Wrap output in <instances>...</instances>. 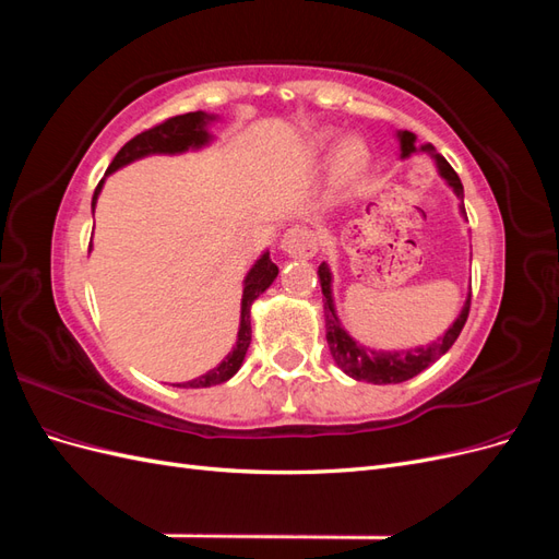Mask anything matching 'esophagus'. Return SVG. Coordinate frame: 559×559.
I'll use <instances>...</instances> for the list:
<instances>
[{
	"label": "esophagus",
	"instance_id": "1",
	"mask_svg": "<svg viewBox=\"0 0 559 559\" xmlns=\"http://www.w3.org/2000/svg\"><path fill=\"white\" fill-rule=\"evenodd\" d=\"M280 249L284 253H289V257L310 259V257H314V251H317V238L308 226H292L289 230L282 235Z\"/></svg>",
	"mask_w": 559,
	"mask_h": 559
}]
</instances>
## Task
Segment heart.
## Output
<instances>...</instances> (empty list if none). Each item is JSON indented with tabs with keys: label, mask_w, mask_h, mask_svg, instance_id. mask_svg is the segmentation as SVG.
<instances>
[{
	"label": "heart",
	"mask_w": 559,
	"mask_h": 559,
	"mask_svg": "<svg viewBox=\"0 0 559 559\" xmlns=\"http://www.w3.org/2000/svg\"><path fill=\"white\" fill-rule=\"evenodd\" d=\"M366 163V148L359 140H345L337 148V175L349 177Z\"/></svg>",
	"instance_id": "heart-1"
}]
</instances>
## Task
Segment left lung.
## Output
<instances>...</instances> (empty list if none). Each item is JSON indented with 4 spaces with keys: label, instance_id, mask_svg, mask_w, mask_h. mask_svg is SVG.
I'll return each instance as SVG.
<instances>
[{
    "label": "left lung",
    "instance_id": "1",
    "mask_svg": "<svg viewBox=\"0 0 559 559\" xmlns=\"http://www.w3.org/2000/svg\"><path fill=\"white\" fill-rule=\"evenodd\" d=\"M399 140H401V156L403 158H408L411 154H415L417 148H415V134L413 132H408V130L399 132ZM421 151H427V154L433 156V160L438 165V173H441V177L452 186V191L456 193V198L462 200V214L466 216L462 179L456 177V173L452 170V165L441 154H436L431 144H425V146H421ZM317 275H319V284H321V294H324L326 343H329V349H331V357L354 380H364V382H373V384H396V382H405V380L419 376L421 370L429 368L436 359H441L443 354L454 345V341L460 337V333L466 324V319H468L471 292H468V298H466L464 308H462V314L456 317L454 324L429 347H415V349H408V352L368 349L361 343L352 341L347 331L341 326V321H337V317H335L329 265L321 263L319 270H317Z\"/></svg>",
    "mask_w": 559,
    "mask_h": 559
}]
</instances>
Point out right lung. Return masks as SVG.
I'll use <instances>...</instances> for the list:
<instances>
[{"label":"right lung","instance_id":"right-lung-1","mask_svg":"<svg viewBox=\"0 0 559 559\" xmlns=\"http://www.w3.org/2000/svg\"><path fill=\"white\" fill-rule=\"evenodd\" d=\"M214 116H207L205 111H189V114H181V116H173L167 118V121L148 128L140 134H134L130 142L123 144V148L118 151L114 156L111 165H109V173H116L118 167H123L132 160L151 156V154H181L186 148H198L202 144L210 142V132H207V123L212 121ZM103 191V181L97 183V189L93 193V210H95V202L97 195ZM277 265L270 261V253L265 251L263 257L253 263V267L249 270V275L245 280V292H242V314H240V331H238V343H235L233 352L228 357L218 364L216 368L207 370L205 376H200L191 382H183L177 386H214V384H222L226 380H230L235 373H238L242 361H245V354L247 347L251 343V319H249V310H251V302L257 300L270 284L275 282L277 277Z\"/></svg>","mask_w":559,"mask_h":559}]
</instances>
